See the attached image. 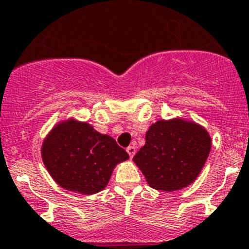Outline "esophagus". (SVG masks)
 Segmentation results:
<instances>
[{
    "instance_id": "obj_1",
    "label": "esophagus",
    "mask_w": 249,
    "mask_h": 249,
    "mask_svg": "<svg viewBox=\"0 0 249 249\" xmlns=\"http://www.w3.org/2000/svg\"><path fill=\"white\" fill-rule=\"evenodd\" d=\"M126 152L127 154L130 155V158H132L135 154H136V147H135V145H129V147L126 148Z\"/></svg>"
}]
</instances>
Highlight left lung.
Segmentation results:
<instances>
[{
	"label": "left lung",
	"instance_id": "1",
	"mask_svg": "<svg viewBox=\"0 0 249 249\" xmlns=\"http://www.w3.org/2000/svg\"><path fill=\"white\" fill-rule=\"evenodd\" d=\"M210 134L194 122L158 120L145 134V144L134 157L149 187L175 192L192 184L211 150Z\"/></svg>",
	"mask_w": 249,
	"mask_h": 249
}]
</instances>
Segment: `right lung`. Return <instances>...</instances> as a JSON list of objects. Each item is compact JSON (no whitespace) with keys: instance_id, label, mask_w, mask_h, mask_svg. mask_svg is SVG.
Wrapping results in <instances>:
<instances>
[{"instance_id":"add662e5","label":"right lung","mask_w":249,"mask_h":249,"mask_svg":"<svg viewBox=\"0 0 249 249\" xmlns=\"http://www.w3.org/2000/svg\"><path fill=\"white\" fill-rule=\"evenodd\" d=\"M41 153L44 166L60 187L84 195L104 190L114 167L129 159L114 139L73 118L53 127Z\"/></svg>"}]
</instances>
